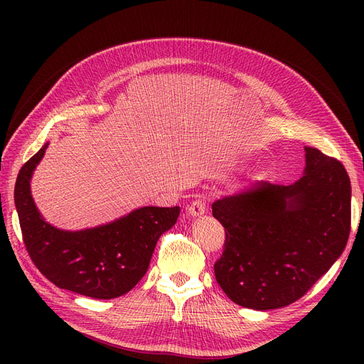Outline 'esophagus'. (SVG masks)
I'll list each match as a JSON object with an SVG mask.
<instances>
[{
  "label": "esophagus",
  "mask_w": 364,
  "mask_h": 364,
  "mask_svg": "<svg viewBox=\"0 0 364 364\" xmlns=\"http://www.w3.org/2000/svg\"><path fill=\"white\" fill-rule=\"evenodd\" d=\"M186 209H188L190 215L199 217V215H203V214H205V211H206V203H205V200L202 199V197H199V199L193 200V203H191L188 208H186Z\"/></svg>",
  "instance_id": "1"
}]
</instances>
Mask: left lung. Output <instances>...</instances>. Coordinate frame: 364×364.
I'll return each instance as SVG.
<instances>
[{
  "label": "left lung",
  "instance_id": "1",
  "mask_svg": "<svg viewBox=\"0 0 364 364\" xmlns=\"http://www.w3.org/2000/svg\"><path fill=\"white\" fill-rule=\"evenodd\" d=\"M305 173L291 185L258 182L213 203L225 228L214 273L230 301L252 310L287 306L345 250L350 181L340 161L305 147Z\"/></svg>",
  "mask_w": 364,
  "mask_h": 364
}]
</instances>
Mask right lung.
<instances>
[{"mask_svg": "<svg viewBox=\"0 0 364 364\" xmlns=\"http://www.w3.org/2000/svg\"><path fill=\"white\" fill-rule=\"evenodd\" d=\"M48 142L19 170L15 206L31 261L59 289L94 299L130 291L144 277L159 237L181 213L179 206H144L112 223L83 230H62L42 218L33 202L30 179Z\"/></svg>", "mask_w": 364, "mask_h": 364, "instance_id": "1", "label": "right lung"}]
</instances>
